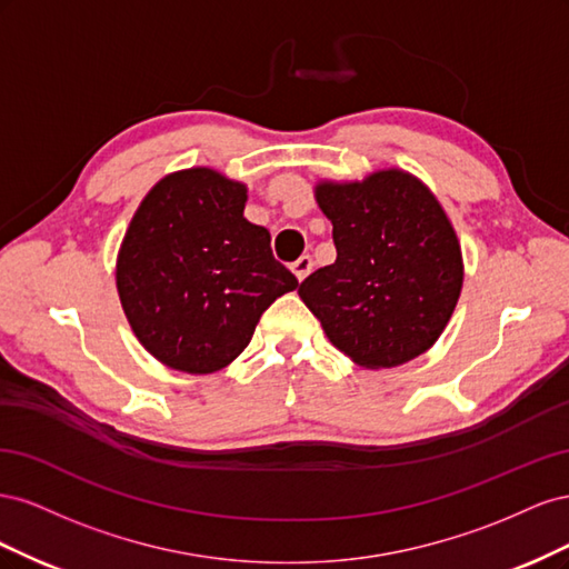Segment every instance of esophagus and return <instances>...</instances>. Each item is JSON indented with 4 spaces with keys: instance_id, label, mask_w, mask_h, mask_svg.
Masks as SVG:
<instances>
[{
    "instance_id": "esophagus-1",
    "label": "esophagus",
    "mask_w": 569,
    "mask_h": 569,
    "mask_svg": "<svg viewBox=\"0 0 569 569\" xmlns=\"http://www.w3.org/2000/svg\"><path fill=\"white\" fill-rule=\"evenodd\" d=\"M311 270H313V258L311 256H301V258H297L295 263H291V272L297 274L299 282L306 280L308 272H311Z\"/></svg>"
}]
</instances>
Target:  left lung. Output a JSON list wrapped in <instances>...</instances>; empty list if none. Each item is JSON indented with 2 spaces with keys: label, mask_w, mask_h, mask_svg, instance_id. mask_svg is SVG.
<instances>
[{
  "label": "left lung",
  "mask_w": 569,
  "mask_h": 569,
  "mask_svg": "<svg viewBox=\"0 0 569 569\" xmlns=\"http://www.w3.org/2000/svg\"><path fill=\"white\" fill-rule=\"evenodd\" d=\"M337 261L299 287L335 347L363 368H396L425 353L462 289L456 230L429 189L399 168L363 182H320Z\"/></svg>",
  "instance_id": "left-lung-1"
}]
</instances>
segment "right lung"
I'll return each mask as SVG.
<instances>
[{"label": "right lung", "instance_id": "1", "mask_svg": "<svg viewBox=\"0 0 569 569\" xmlns=\"http://www.w3.org/2000/svg\"><path fill=\"white\" fill-rule=\"evenodd\" d=\"M244 203L242 182L189 168L153 184L130 220L116 263L120 306L168 368L209 375L230 366L266 308L299 287Z\"/></svg>", "mask_w": 569, "mask_h": 569}]
</instances>
